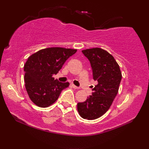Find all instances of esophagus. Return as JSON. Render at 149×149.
Wrapping results in <instances>:
<instances>
[{"mask_svg":"<svg viewBox=\"0 0 149 149\" xmlns=\"http://www.w3.org/2000/svg\"><path fill=\"white\" fill-rule=\"evenodd\" d=\"M72 86L73 88H74V89H79V87H77V86H75V85H74V84H72Z\"/></svg>","mask_w":149,"mask_h":149,"instance_id":"1","label":"esophagus"}]
</instances>
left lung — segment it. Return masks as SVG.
<instances>
[{
  "mask_svg": "<svg viewBox=\"0 0 149 149\" xmlns=\"http://www.w3.org/2000/svg\"><path fill=\"white\" fill-rule=\"evenodd\" d=\"M82 52L89 60L93 79L97 85L92 87V95L85 101L77 103V110L84 119L95 120L104 114L112 105L119 89L122 73L114 58L107 50L93 48Z\"/></svg>",
  "mask_w": 149,
  "mask_h": 149,
  "instance_id": "obj_1",
  "label": "left lung"
}]
</instances>
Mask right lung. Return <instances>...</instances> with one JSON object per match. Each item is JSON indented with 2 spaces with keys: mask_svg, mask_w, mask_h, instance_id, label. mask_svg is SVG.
Returning a JSON list of instances; mask_svg holds the SVG:
<instances>
[{
  "mask_svg": "<svg viewBox=\"0 0 149 149\" xmlns=\"http://www.w3.org/2000/svg\"><path fill=\"white\" fill-rule=\"evenodd\" d=\"M76 52V49L51 47L40 50L28 58L24 67L25 87L35 104L42 108L49 107L58 99L62 91L69 86L68 82H60L52 76Z\"/></svg>",
  "mask_w": 149,
  "mask_h": 149,
  "instance_id": "obj_1",
  "label": "right lung"
}]
</instances>
